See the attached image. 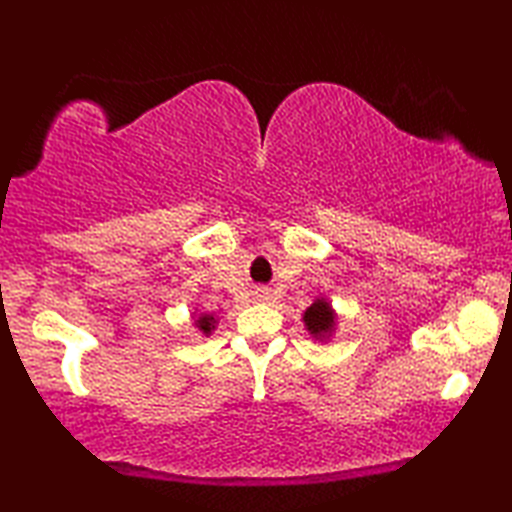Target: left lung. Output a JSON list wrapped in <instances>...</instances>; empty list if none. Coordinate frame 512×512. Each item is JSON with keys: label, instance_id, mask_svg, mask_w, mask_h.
Returning <instances> with one entry per match:
<instances>
[{"label": "left lung", "instance_id": "left-lung-1", "mask_svg": "<svg viewBox=\"0 0 512 512\" xmlns=\"http://www.w3.org/2000/svg\"><path fill=\"white\" fill-rule=\"evenodd\" d=\"M303 321H306L310 334H328L330 328L334 325V314L330 310L328 303L323 299H319L317 303H312V306L303 314Z\"/></svg>", "mask_w": 512, "mask_h": 512}]
</instances>
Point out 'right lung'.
<instances>
[{
  "label": "right lung",
  "mask_w": 512,
  "mask_h": 512,
  "mask_svg": "<svg viewBox=\"0 0 512 512\" xmlns=\"http://www.w3.org/2000/svg\"><path fill=\"white\" fill-rule=\"evenodd\" d=\"M198 325H200V330H204V332H211V325H213V317H200Z\"/></svg>",
  "instance_id": "obj_1"
}]
</instances>
